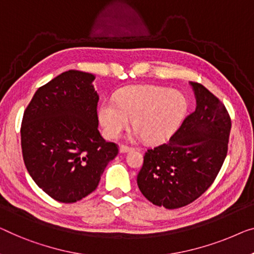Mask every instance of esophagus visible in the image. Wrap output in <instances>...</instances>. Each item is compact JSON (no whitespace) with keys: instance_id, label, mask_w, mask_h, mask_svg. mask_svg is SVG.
<instances>
[{"instance_id":"esophagus-1","label":"esophagus","mask_w":254,"mask_h":254,"mask_svg":"<svg viewBox=\"0 0 254 254\" xmlns=\"http://www.w3.org/2000/svg\"><path fill=\"white\" fill-rule=\"evenodd\" d=\"M131 150H133V148H131V147H127V146H124V145L120 146V153H122V154L128 153V151H131Z\"/></svg>"}]
</instances>
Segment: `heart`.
<instances>
[{
  "mask_svg": "<svg viewBox=\"0 0 254 254\" xmlns=\"http://www.w3.org/2000/svg\"><path fill=\"white\" fill-rule=\"evenodd\" d=\"M187 100L183 93L155 85H132L116 93V103H101L98 116L109 138L119 137L130 120L135 137L146 142L160 143L179 128L186 116Z\"/></svg>",
  "mask_w": 254,
  "mask_h": 254,
  "instance_id": "1",
  "label": "heart"
}]
</instances>
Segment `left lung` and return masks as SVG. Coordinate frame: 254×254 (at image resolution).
<instances>
[{"label": "left lung", "mask_w": 254, "mask_h": 254, "mask_svg": "<svg viewBox=\"0 0 254 254\" xmlns=\"http://www.w3.org/2000/svg\"><path fill=\"white\" fill-rule=\"evenodd\" d=\"M189 84L195 111L168 142L146 151L137 177L142 195L165 209L198 198L218 176L228 150L232 121L225 105L199 83Z\"/></svg>", "instance_id": "obj_1"}]
</instances>
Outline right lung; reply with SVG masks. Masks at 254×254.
I'll return each instance as SVG.
<instances>
[{
  "label": "right lung",
  "instance_id": "obj_1",
  "mask_svg": "<svg viewBox=\"0 0 254 254\" xmlns=\"http://www.w3.org/2000/svg\"><path fill=\"white\" fill-rule=\"evenodd\" d=\"M94 78L74 69L58 75L37 89L22 117L26 169L37 186L62 203L91 194L119 154L98 130Z\"/></svg>",
  "mask_w": 254,
  "mask_h": 254
}]
</instances>
